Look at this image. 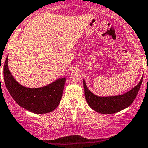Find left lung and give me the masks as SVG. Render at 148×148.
I'll return each mask as SVG.
<instances>
[{
    "instance_id": "8db88e82",
    "label": "left lung",
    "mask_w": 148,
    "mask_h": 148,
    "mask_svg": "<svg viewBox=\"0 0 148 148\" xmlns=\"http://www.w3.org/2000/svg\"><path fill=\"white\" fill-rule=\"evenodd\" d=\"M143 76L140 82L128 92L118 96L111 97H99L93 94L86 86L83 79V87L85 89V97L93 110L102 114H111L119 112L129 107L135 99L142 83Z\"/></svg>"
}]
</instances>
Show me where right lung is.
Returning <instances> with one entry per match:
<instances>
[{
  "label": "right lung",
  "instance_id": "obj_1",
  "mask_svg": "<svg viewBox=\"0 0 148 148\" xmlns=\"http://www.w3.org/2000/svg\"><path fill=\"white\" fill-rule=\"evenodd\" d=\"M4 82L9 94L21 107L34 113H50L58 107L62 98L66 78H59L40 88H26L14 79L8 67V56L3 66Z\"/></svg>",
  "mask_w": 148,
  "mask_h": 148
}]
</instances>
